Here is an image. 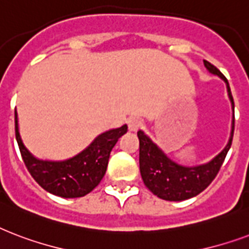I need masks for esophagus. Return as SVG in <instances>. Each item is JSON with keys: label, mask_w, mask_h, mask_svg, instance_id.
<instances>
[{"label": "esophagus", "mask_w": 249, "mask_h": 249, "mask_svg": "<svg viewBox=\"0 0 249 249\" xmlns=\"http://www.w3.org/2000/svg\"><path fill=\"white\" fill-rule=\"evenodd\" d=\"M127 126H128V130L132 131V132H136L139 128H142V122L139 118H131L128 119Z\"/></svg>", "instance_id": "obj_1"}]
</instances>
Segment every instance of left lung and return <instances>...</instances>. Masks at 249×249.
I'll list each match as a JSON object with an SVG mask.
<instances>
[{"label": "left lung", "mask_w": 249, "mask_h": 249, "mask_svg": "<svg viewBox=\"0 0 249 249\" xmlns=\"http://www.w3.org/2000/svg\"><path fill=\"white\" fill-rule=\"evenodd\" d=\"M204 65L209 72L225 80L229 98L234 109V98L225 75L208 61H204ZM234 124L235 118H232L231 136L225 149L218 156H215L211 162L194 167L182 166L174 162L142 131H139L138 138L140 142L139 163H140V174L144 184L157 197L167 201H182L203 192L213 182V179L218 174L219 169L226 159L234 136Z\"/></svg>", "instance_id": "1"}]
</instances>
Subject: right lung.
Returning a JSON list of instances; mask_svg holds the SVG:
<instances>
[{
	"label": "right lung",
	"mask_w": 249,
	"mask_h": 249,
	"mask_svg": "<svg viewBox=\"0 0 249 249\" xmlns=\"http://www.w3.org/2000/svg\"><path fill=\"white\" fill-rule=\"evenodd\" d=\"M126 132L127 126L124 124L98 135L88 148L72 159L66 161H42L31 155L23 144L15 110V136L26 167L44 190L61 197H82L97 187L107 173L113 146Z\"/></svg>",
	"instance_id": "obj_1"
}]
</instances>
